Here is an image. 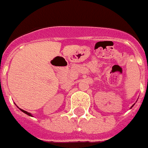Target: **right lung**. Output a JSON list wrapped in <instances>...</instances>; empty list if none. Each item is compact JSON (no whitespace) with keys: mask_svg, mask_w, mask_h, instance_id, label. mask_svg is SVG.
<instances>
[{"mask_svg":"<svg viewBox=\"0 0 148 148\" xmlns=\"http://www.w3.org/2000/svg\"><path fill=\"white\" fill-rule=\"evenodd\" d=\"M20 110H21L22 112H24V114H27V115H29V116H32V115H31V114H30V113H28L27 112V111H26V110H22V109H21V108H19Z\"/></svg>","mask_w":148,"mask_h":148,"instance_id":"1","label":"right lung"}]
</instances>
